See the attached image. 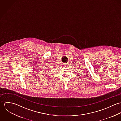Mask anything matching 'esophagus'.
<instances>
[{
	"instance_id": "34e87169",
	"label": "esophagus",
	"mask_w": 121,
	"mask_h": 121,
	"mask_svg": "<svg viewBox=\"0 0 121 121\" xmlns=\"http://www.w3.org/2000/svg\"><path fill=\"white\" fill-rule=\"evenodd\" d=\"M69 64L68 63H64V65L65 66H68V65Z\"/></svg>"
}]
</instances>
